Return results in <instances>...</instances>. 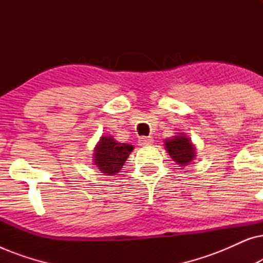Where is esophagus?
I'll return each mask as SVG.
<instances>
[{
  "label": "esophagus",
  "instance_id": "esophagus-1",
  "mask_svg": "<svg viewBox=\"0 0 263 263\" xmlns=\"http://www.w3.org/2000/svg\"><path fill=\"white\" fill-rule=\"evenodd\" d=\"M152 142H153V139L151 138V136H141V138H139V145L140 146L152 145Z\"/></svg>",
  "mask_w": 263,
  "mask_h": 263
}]
</instances>
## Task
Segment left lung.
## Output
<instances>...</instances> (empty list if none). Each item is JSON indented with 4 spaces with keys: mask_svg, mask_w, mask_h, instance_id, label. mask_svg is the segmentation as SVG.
<instances>
[{
    "mask_svg": "<svg viewBox=\"0 0 263 263\" xmlns=\"http://www.w3.org/2000/svg\"><path fill=\"white\" fill-rule=\"evenodd\" d=\"M164 142L167 153L179 166H185L195 159V147L184 134L174 136L172 139L165 140Z\"/></svg>",
    "mask_w": 263,
    "mask_h": 263,
    "instance_id": "1",
    "label": "left lung"
}]
</instances>
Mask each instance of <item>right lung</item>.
Segmentation results:
<instances>
[{
	"label": "right lung",
	"instance_id": "obj_1",
	"mask_svg": "<svg viewBox=\"0 0 263 263\" xmlns=\"http://www.w3.org/2000/svg\"><path fill=\"white\" fill-rule=\"evenodd\" d=\"M133 148L132 145L117 142L112 136H102L95 148L93 161L103 174L114 176L120 172Z\"/></svg>",
	"mask_w": 263,
	"mask_h": 263
}]
</instances>
